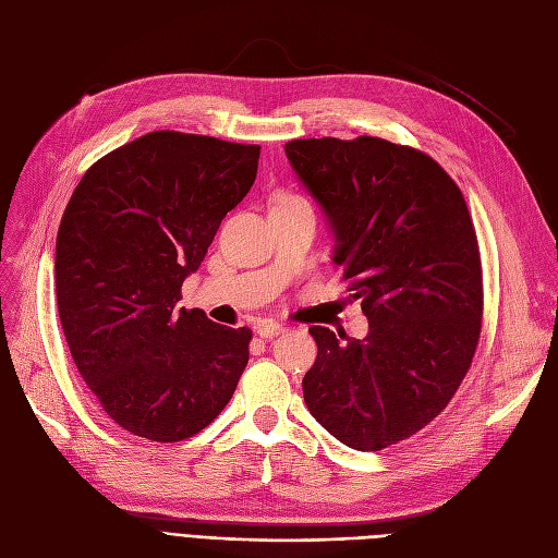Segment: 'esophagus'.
Instances as JSON below:
<instances>
[{
	"label": "esophagus",
	"instance_id": "1",
	"mask_svg": "<svg viewBox=\"0 0 558 558\" xmlns=\"http://www.w3.org/2000/svg\"><path fill=\"white\" fill-rule=\"evenodd\" d=\"M256 332H258V337H263V340H269V337H279V335H283V332H286V328H283V326H279V324H260V326L256 328Z\"/></svg>",
	"mask_w": 558,
	"mask_h": 558
}]
</instances>
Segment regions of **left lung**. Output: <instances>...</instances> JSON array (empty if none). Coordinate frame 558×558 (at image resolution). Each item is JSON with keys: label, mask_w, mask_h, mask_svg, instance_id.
Masks as SVG:
<instances>
[{"label": "left lung", "mask_w": 558, "mask_h": 558, "mask_svg": "<svg viewBox=\"0 0 558 558\" xmlns=\"http://www.w3.org/2000/svg\"><path fill=\"white\" fill-rule=\"evenodd\" d=\"M295 177L335 234L367 316L353 340L310 328L318 353L302 379L307 410L332 437L379 451L440 414L475 356L482 265L459 185L426 154L377 137L295 140Z\"/></svg>", "instance_id": "1"}]
</instances>
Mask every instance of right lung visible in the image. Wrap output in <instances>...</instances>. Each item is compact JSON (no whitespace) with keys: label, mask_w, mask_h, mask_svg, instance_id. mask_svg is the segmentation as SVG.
I'll use <instances>...</instances> for the list:
<instances>
[{"label":"right lung","mask_w":558,"mask_h":558,"mask_svg":"<svg viewBox=\"0 0 558 558\" xmlns=\"http://www.w3.org/2000/svg\"><path fill=\"white\" fill-rule=\"evenodd\" d=\"M260 146L172 130L111 150L83 174L56 242L72 359L118 426L154 442L221 414L248 363V328L177 310L221 226L251 191Z\"/></svg>","instance_id":"obj_1"}]
</instances>
